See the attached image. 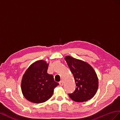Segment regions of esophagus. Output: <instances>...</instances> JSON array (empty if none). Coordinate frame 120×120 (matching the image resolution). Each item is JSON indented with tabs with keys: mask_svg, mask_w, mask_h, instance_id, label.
<instances>
[{
	"mask_svg": "<svg viewBox=\"0 0 120 120\" xmlns=\"http://www.w3.org/2000/svg\"><path fill=\"white\" fill-rule=\"evenodd\" d=\"M59 85L60 86H63V82L62 81H60L59 82Z\"/></svg>",
	"mask_w": 120,
	"mask_h": 120,
	"instance_id": "obj_1",
	"label": "esophagus"
}]
</instances>
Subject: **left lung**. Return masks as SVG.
I'll return each mask as SVG.
<instances>
[{
    "mask_svg": "<svg viewBox=\"0 0 120 120\" xmlns=\"http://www.w3.org/2000/svg\"><path fill=\"white\" fill-rule=\"evenodd\" d=\"M76 83L73 93L68 95L77 102L86 101L96 94L98 87V81L95 71L90 64L69 56L65 57Z\"/></svg>",
    "mask_w": 120,
    "mask_h": 120,
    "instance_id": "1",
    "label": "left lung"
}]
</instances>
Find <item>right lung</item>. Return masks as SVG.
Instances as JSON below:
<instances>
[{
  "mask_svg": "<svg viewBox=\"0 0 120 120\" xmlns=\"http://www.w3.org/2000/svg\"><path fill=\"white\" fill-rule=\"evenodd\" d=\"M49 64L44 60L33 63L22 76L21 89L23 96L34 103H42L52 96L54 89L59 85L52 74L47 73Z\"/></svg>",
  "mask_w": 120,
  "mask_h": 120,
  "instance_id": "1",
  "label": "right lung"
}]
</instances>
